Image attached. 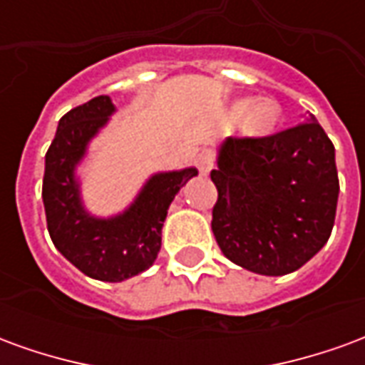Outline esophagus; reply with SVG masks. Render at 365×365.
Masks as SVG:
<instances>
[{"label":"esophagus","instance_id":"34e87169","mask_svg":"<svg viewBox=\"0 0 365 365\" xmlns=\"http://www.w3.org/2000/svg\"><path fill=\"white\" fill-rule=\"evenodd\" d=\"M215 164V154L211 150H201L197 154V168L199 172L203 175H207L211 172V168Z\"/></svg>","mask_w":365,"mask_h":365}]
</instances>
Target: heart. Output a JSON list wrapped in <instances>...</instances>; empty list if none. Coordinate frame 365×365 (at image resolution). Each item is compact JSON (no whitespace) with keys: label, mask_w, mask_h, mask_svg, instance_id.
<instances>
[{"label":"heart","mask_w":365,"mask_h":365,"mask_svg":"<svg viewBox=\"0 0 365 365\" xmlns=\"http://www.w3.org/2000/svg\"><path fill=\"white\" fill-rule=\"evenodd\" d=\"M235 113L240 115V127L246 135H269L282 119V107L272 97H260L252 101H238Z\"/></svg>","instance_id":"heart-1"}]
</instances>
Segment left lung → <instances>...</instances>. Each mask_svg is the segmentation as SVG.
Listing matches in <instances>:
<instances>
[{
    "mask_svg": "<svg viewBox=\"0 0 365 365\" xmlns=\"http://www.w3.org/2000/svg\"><path fill=\"white\" fill-rule=\"evenodd\" d=\"M211 180V229L237 266L285 275L327 245L340 185L334 146L313 115L275 135L227 138Z\"/></svg>",
    "mask_w": 365,
    "mask_h": 365,
    "instance_id": "left-lung-1",
    "label": "left lung"
}]
</instances>
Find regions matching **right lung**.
Wrapping results in <instances>:
<instances>
[{
	"label": "right lung",
	"mask_w": 365,
	"mask_h": 365,
	"mask_svg": "<svg viewBox=\"0 0 365 365\" xmlns=\"http://www.w3.org/2000/svg\"><path fill=\"white\" fill-rule=\"evenodd\" d=\"M113 111L107 96L74 107L58 120L44 156L43 201L52 242L80 272L101 282H123L150 268L160 252L168 207L180 187L197 175L195 168L152 175L125 213L91 217L82 205L74 170Z\"/></svg>",
	"instance_id": "add662e5"
}]
</instances>
